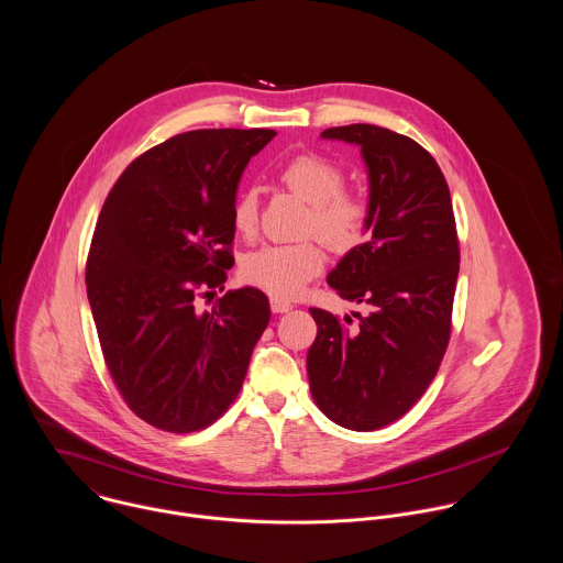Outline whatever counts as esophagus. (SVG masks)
<instances>
[{"label":"esophagus","instance_id":"1","mask_svg":"<svg viewBox=\"0 0 563 563\" xmlns=\"http://www.w3.org/2000/svg\"><path fill=\"white\" fill-rule=\"evenodd\" d=\"M271 310L275 312V314H286V312H290L292 310V303L290 301H284V299H271Z\"/></svg>","mask_w":563,"mask_h":563}]
</instances>
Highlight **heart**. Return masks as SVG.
Wrapping results in <instances>:
<instances>
[{
  "mask_svg": "<svg viewBox=\"0 0 563 563\" xmlns=\"http://www.w3.org/2000/svg\"><path fill=\"white\" fill-rule=\"evenodd\" d=\"M279 177L295 195L312 206L308 232H314L333 249H349L362 241L368 203L342 190L344 175L335 162L319 154H301L282 168ZM257 212V190L244 188L232 208V223L239 234H255ZM322 262V251L314 242H279L249 253L242 262V275L249 284L275 299H292L321 273Z\"/></svg>",
  "mask_w": 563,
  "mask_h": 563,
  "instance_id": "b5f03b06",
  "label": "heart"
}]
</instances>
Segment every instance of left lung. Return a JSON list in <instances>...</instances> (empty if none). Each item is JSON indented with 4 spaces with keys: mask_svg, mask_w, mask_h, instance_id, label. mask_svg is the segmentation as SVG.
<instances>
[{
    "mask_svg": "<svg viewBox=\"0 0 563 563\" xmlns=\"http://www.w3.org/2000/svg\"><path fill=\"white\" fill-rule=\"evenodd\" d=\"M329 141L357 145L368 170V241L327 275L368 314L319 324L308 351L310 390L322 413L353 431L382 429L411 409L435 377L451 338L460 242L449 184L427 150L393 130L329 128Z\"/></svg>",
    "mask_w": 563,
    "mask_h": 563,
    "instance_id": "obj_1",
    "label": "left lung"
}]
</instances>
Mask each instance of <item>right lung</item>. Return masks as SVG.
Returning <instances> with one entry per match:
<instances>
[{"label":"right lung","mask_w":563,"mask_h":563,"mask_svg":"<svg viewBox=\"0 0 563 563\" xmlns=\"http://www.w3.org/2000/svg\"><path fill=\"white\" fill-rule=\"evenodd\" d=\"M273 130H192L152 147L112 186L90 242L86 292L106 366L130 409L170 433L206 429L241 393L271 321L262 290H223L249 161Z\"/></svg>","instance_id":"right-lung-1"}]
</instances>
